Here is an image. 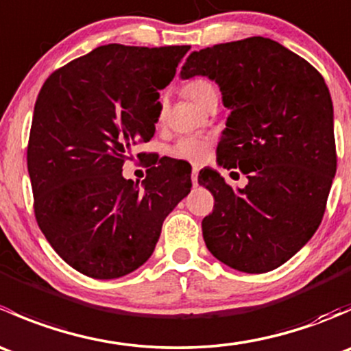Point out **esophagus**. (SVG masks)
I'll list each match as a JSON object with an SVG mask.
<instances>
[{
  "label": "esophagus",
  "instance_id": "34e87169",
  "mask_svg": "<svg viewBox=\"0 0 351 351\" xmlns=\"http://www.w3.org/2000/svg\"><path fill=\"white\" fill-rule=\"evenodd\" d=\"M192 182H193V185H197V182H198V168H197V166L192 169Z\"/></svg>",
  "mask_w": 351,
  "mask_h": 351
}]
</instances>
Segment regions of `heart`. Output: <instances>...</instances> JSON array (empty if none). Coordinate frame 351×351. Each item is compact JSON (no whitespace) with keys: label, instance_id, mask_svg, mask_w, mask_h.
I'll use <instances>...</instances> for the list:
<instances>
[{"label":"heart","instance_id":"heart-1","mask_svg":"<svg viewBox=\"0 0 351 351\" xmlns=\"http://www.w3.org/2000/svg\"><path fill=\"white\" fill-rule=\"evenodd\" d=\"M185 93L190 100L195 101L197 105L204 104L208 97L215 95V88L212 86V83H208L207 80H197L189 81L185 84ZM165 115L161 108V117ZM208 149H210V139L204 136H183L182 139L176 141L175 146L171 147V154L176 159H183V161L189 162H200L207 158Z\"/></svg>","mask_w":351,"mask_h":351}]
</instances>
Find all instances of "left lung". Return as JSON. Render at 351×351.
Masks as SVG:
<instances>
[{
  "instance_id": "1",
  "label": "left lung",
  "mask_w": 351,
  "mask_h": 351,
  "mask_svg": "<svg viewBox=\"0 0 351 351\" xmlns=\"http://www.w3.org/2000/svg\"><path fill=\"white\" fill-rule=\"evenodd\" d=\"M215 81L229 110L217 162L239 168L244 189L215 169L198 183L215 198L202 221L208 251L244 274L284 265L323 221L336 173L332 101L323 76L278 42L250 37L193 51L180 77Z\"/></svg>"
}]
</instances>
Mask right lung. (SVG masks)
Returning <instances> with one entry per match:
<instances>
[{"mask_svg":"<svg viewBox=\"0 0 351 351\" xmlns=\"http://www.w3.org/2000/svg\"><path fill=\"white\" fill-rule=\"evenodd\" d=\"M189 49L101 45L52 73L38 93L27 149L35 217L80 274L110 280L137 270L190 193V175L168 158L141 186L122 176L134 144L153 139L158 91Z\"/></svg>","mask_w":351,"mask_h":351,"instance_id":"obj_1","label":"right lung"}]
</instances>
